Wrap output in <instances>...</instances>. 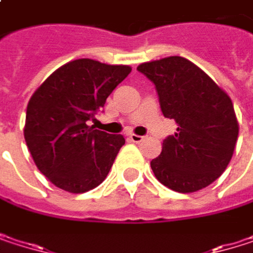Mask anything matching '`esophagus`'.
Wrapping results in <instances>:
<instances>
[{
  "label": "esophagus",
  "instance_id": "1",
  "mask_svg": "<svg viewBox=\"0 0 253 253\" xmlns=\"http://www.w3.org/2000/svg\"><path fill=\"white\" fill-rule=\"evenodd\" d=\"M128 139H130L131 142H134V143H139V142H142L145 137H143V136H139V134H133V133H131V134H128Z\"/></svg>",
  "mask_w": 253,
  "mask_h": 253
}]
</instances>
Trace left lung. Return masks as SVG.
Here are the masks:
<instances>
[{
  "mask_svg": "<svg viewBox=\"0 0 253 253\" xmlns=\"http://www.w3.org/2000/svg\"><path fill=\"white\" fill-rule=\"evenodd\" d=\"M137 70L155 84L164 117L177 123V133L163 140L160 157L151 161L154 174L180 193L207 187L234 152L239 123L230 96L183 57L143 63Z\"/></svg>",
  "mask_w": 253,
  "mask_h": 253,
  "instance_id": "1",
  "label": "left lung"
}]
</instances>
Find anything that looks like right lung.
Wrapping results in <instances>:
<instances>
[{"label":"right lung","instance_id":"add662e5","mask_svg":"<svg viewBox=\"0 0 253 253\" xmlns=\"http://www.w3.org/2000/svg\"><path fill=\"white\" fill-rule=\"evenodd\" d=\"M130 72L128 66L80 58L55 70L32 95L26 145L39 171L57 187L83 193L108 176L126 140L87 123Z\"/></svg>","mask_w":253,"mask_h":253}]
</instances>
